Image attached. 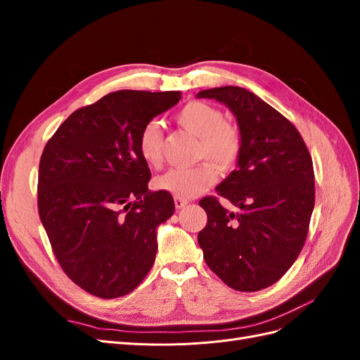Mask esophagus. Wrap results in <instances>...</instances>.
Returning <instances> with one entry per match:
<instances>
[{
  "instance_id": "1",
  "label": "esophagus",
  "mask_w": 360,
  "mask_h": 360,
  "mask_svg": "<svg viewBox=\"0 0 360 360\" xmlns=\"http://www.w3.org/2000/svg\"><path fill=\"white\" fill-rule=\"evenodd\" d=\"M189 201H186V200H183V198H179V197H176L174 198V204H176V207L177 209H183L184 205H186Z\"/></svg>"
}]
</instances>
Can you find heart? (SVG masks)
Instances as JSON below:
<instances>
[{
	"label": "heart",
	"instance_id": "1",
	"mask_svg": "<svg viewBox=\"0 0 360 360\" xmlns=\"http://www.w3.org/2000/svg\"><path fill=\"white\" fill-rule=\"evenodd\" d=\"M176 122L192 135L198 136L197 159H205L193 167L171 168L156 179V188L174 197L189 200L209 189L216 180V171L234 168L242 153V132L236 124L225 122L217 108L192 101L176 114ZM138 153L148 167L159 168L163 162L162 127L156 120L148 122L138 136Z\"/></svg>",
	"mask_w": 360,
	"mask_h": 360
}]
</instances>
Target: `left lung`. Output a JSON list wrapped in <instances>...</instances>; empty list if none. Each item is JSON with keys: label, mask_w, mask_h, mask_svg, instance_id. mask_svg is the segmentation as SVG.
<instances>
[{"label": "left lung", "mask_w": 360, "mask_h": 360, "mask_svg": "<svg viewBox=\"0 0 360 360\" xmlns=\"http://www.w3.org/2000/svg\"><path fill=\"white\" fill-rule=\"evenodd\" d=\"M230 108L242 132V153L216 192L200 205L207 225L198 234L204 259L228 287L258 291L285 275L307 240L315 202L314 167L307 144L291 122L242 86H217L197 94Z\"/></svg>", "instance_id": "1"}]
</instances>
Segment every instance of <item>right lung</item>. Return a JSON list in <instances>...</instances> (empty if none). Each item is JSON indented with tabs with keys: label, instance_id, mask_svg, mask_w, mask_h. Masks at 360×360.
<instances>
[{
	"label": "right lung",
	"instance_id": "obj_1",
	"mask_svg": "<svg viewBox=\"0 0 360 360\" xmlns=\"http://www.w3.org/2000/svg\"><path fill=\"white\" fill-rule=\"evenodd\" d=\"M180 91L120 90L68 117L43 148L37 204L53 254L76 285L102 299L134 291L158 252L171 193L148 191L138 136Z\"/></svg>",
	"mask_w": 360,
	"mask_h": 360
}]
</instances>
